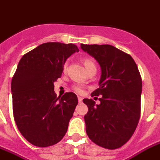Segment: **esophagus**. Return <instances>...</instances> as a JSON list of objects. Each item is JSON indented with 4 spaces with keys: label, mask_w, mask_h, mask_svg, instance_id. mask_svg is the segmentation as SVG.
<instances>
[{
    "label": "esophagus",
    "mask_w": 160,
    "mask_h": 160,
    "mask_svg": "<svg viewBox=\"0 0 160 160\" xmlns=\"http://www.w3.org/2000/svg\"><path fill=\"white\" fill-rule=\"evenodd\" d=\"M82 99L83 98H81V97H78V100H79V102H82Z\"/></svg>",
    "instance_id": "1"
}]
</instances>
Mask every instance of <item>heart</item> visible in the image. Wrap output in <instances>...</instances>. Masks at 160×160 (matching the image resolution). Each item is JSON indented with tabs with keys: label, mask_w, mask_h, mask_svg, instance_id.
<instances>
[{
	"label": "heart",
	"mask_w": 160,
	"mask_h": 160,
	"mask_svg": "<svg viewBox=\"0 0 160 160\" xmlns=\"http://www.w3.org/2000/svg\"><path fill=\"white\" fill-rule=\"evenodd\" d=\"M83 63H84V67H85V68H88V67H90V66H94V63H93V62L90 59L84 60ZM65 68H66V66L64 67V69ZM74 89H75V91L77 92V93H83V89L80 86H75L74 87Z\"/></svg>",
	"instance_id": "1"
}]
</instances>
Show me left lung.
I'll list each match as a JSON object with an SVG mask.
<instances>
[{
  "mask_svg": "<svg viewBox=\"0 0 160 160\" xmlns=\"http://www.w3.org/2000/svg\"><path fill=\"white\" fill-rule=\"evenodd\" d=\"M101 68L99 88L91 97L101 96L99 104L84 98L86 133L96 145L108 150L120 148L134 133L141 114L142 80L133 58L115 47L80 44ZM96 98V97H94Z\"/></svg>",
  "mask_w": 160,
  "mask_h": 160,
  "instance_id": "1",
  "label": "left lung"
}]
</instances>
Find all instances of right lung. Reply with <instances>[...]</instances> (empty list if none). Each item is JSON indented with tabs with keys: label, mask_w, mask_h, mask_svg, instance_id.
Returning a JSON list of instances; mask_svg holds the SVG:
<instances>
[{
	"label": "right lung",
	"mask_w": 160,
	"mask_h": 160,
	"mask_svg": "<svg viewBox=\"0 0 160 160\" xmlns=\"http://www.w3.org/2000/svg\"><path fill=\"white\" fill-rule=\"evenodd\" d=\"M76 52L75 44L45 42L24 54L18 64L11 81L13 114L22 136L35 146L55 145L67 133L78 98L72 92L57 97L54 82Z\"/></svg>",
	"instance_id": "right-lung-1"
}]
</instances>
